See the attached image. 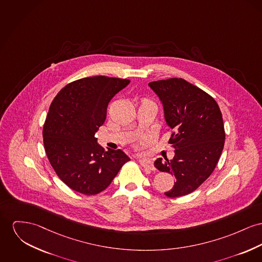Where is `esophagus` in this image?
Returning <instances> with one entry per match:
<instances>
[{"label": "esophagus", "mask_w": 262, "mask_h": 262, "mask_svg": "<svg viewBox=\"0 0 262 262\" xmlns=\"http://www.w3.org/2000/svg\"><path fill=\"white\" fill-rule=\"evenodd\" d=\"M140 165L143 167V168H146V169H149V170H155V167L153 165V161L152 160H149V159H141L139 160Z\"/></svg>", "instance_id": "obj_1"}]
</instances>
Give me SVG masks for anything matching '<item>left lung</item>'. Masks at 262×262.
<instances>
[{"mask_svg":"<svg viewBox=\"0 0 262 262\" xmlns=\"http://www.w3.org/2000/svg\"><path fill=\"white\" fill-rule=\"evenodd\" d=\"M164 109L167 126L173 130L169 141L174 149L172 160L159 158V171L174 174L169 198L186 195L198 189L213 172L225 145L223 115L215 100L183 78L158 80L148 84Z\"/></svg>","mask_w":262,"mask_h":262,"instance_id":"left-lung-1","label":"left lung"}]
</instances>
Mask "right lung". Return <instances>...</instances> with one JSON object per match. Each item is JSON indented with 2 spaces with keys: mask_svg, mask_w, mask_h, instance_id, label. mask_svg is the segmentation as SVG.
<instances>
[{
  "mask_svg": "<svg viewBox=\"0 0 262 262\" xmlns=\"http://www.w3.org/2000/svg\"><path fill=\"white\" fill-rule=\"evenodd\" d=\"M129 83L115 77H86L54 97L43 125L45 150L56 174L73 191L88 195L104 191L130 160L122 150L104 151L95 138L108 103Z\"/></svg>",
  "mask_w": 262,
  "mask_h": 262,
  "instance_id": "right-lung-1",
  "label": "right lung"
}]
</instances>
